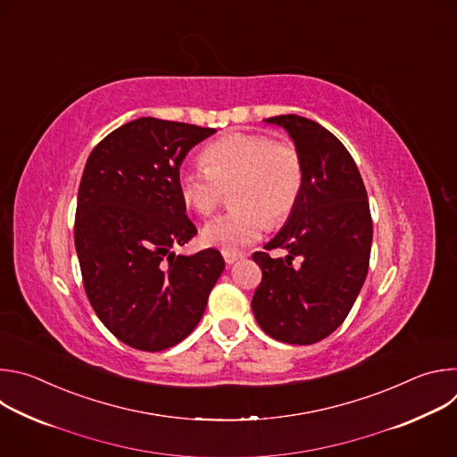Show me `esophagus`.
I'll return each instance as SVG.
<instances>
[{
	"mask_svg": "<svg viewBox=\"0 0 457 457\" xmlns=\"http://www.w3.org/2000/svg\"><path fill=\"white\" fill-rule=\"evenodd\" d=\"M222 256H224V260H226V264H228V266H231V264H235V262H237V260L244 258V254H242V253H231V251H224V253H222Z\"/></svg>",
	"mask_w": 457,
	"mask_h": 457,
	"instance_id": "obj_1",
	"label": "esophagus"
}]
</instances>
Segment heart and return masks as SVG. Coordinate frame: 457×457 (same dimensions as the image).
Listing matches in <instances>:
<instances>
[{
  "mask_svg": "<svg viewBox=\"0 0 457 457\" xmlns=\"http://www.w3.org/2000/svg\"><path fill=\"white\" fill-rule=\"evenodd\" d=\"M207 166H180L177 189L182 203L210 215L233 187L224 215L203 228V242L222 251H240L264 235L270 222H282L295 208L303 182L298 150L260 134H229L206 146Z\"/></svg>",
  "mask_w": 457,
  "mask_h": 457,
  "instance_id": "b5f03b06",
  "label": "heart"
}]
</instances>
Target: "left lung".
<instances>
[{
	"label": "left lung",
	"instance_id": "8db88e82",
	"mask_svg": "<svg viewBox=\"0 0 457 457\" xmlns=\"http://www.w3.org/2000/svg\"><path fill=\"white\" fill-rule=\"evenodd\" d=\"M264 120L295 143L303 182L286 224L264 245L286 249V258L253 254L262 282L251 307L275 340L311 345L340 328L365 282L372 244L367 191L354 159L329 129L295 113Z\"/></svg>",
	"mask_w": 457,
	"mask_h": 457
}]
</instances>
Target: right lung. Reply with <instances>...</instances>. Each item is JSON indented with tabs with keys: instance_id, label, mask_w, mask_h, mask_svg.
I'll return each instance as SVG.
<instances>
[{
	"instance_id": "1",
	"label": "right lung",
	"mask_w": 457,
	"mask_h": 457,
	"mask_svg": "<svg viewBox=\"0 0 457 457\" xmlns=\"http://www.w3.org/2000/svg\"><path fill=\"white\" fill-rule=\"evenodd\" d=\"M215 128L139 117L90 154L78 193L76 251L104 328L148 353L182 342L224 271L217 249L177 254L197 235L177 189L187 152Z\"/></svg>"
}]
</instances>
